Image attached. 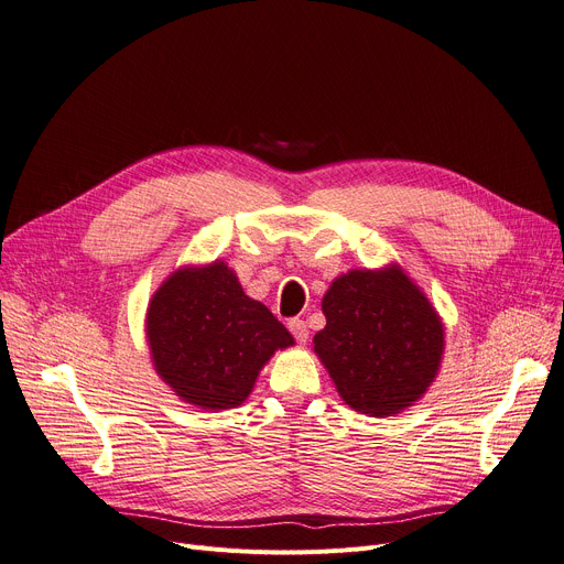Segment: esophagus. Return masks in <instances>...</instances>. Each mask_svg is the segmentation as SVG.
Returning <instances> with one entry per match:
<instances>
[{"label": "esophagus", "mask_w": 564, "mask_h": 564, "mask_svg": "<svg viewBox=\"0 0 564 564\" xmlns=\"http://www.w3.org/2000/svg\"><path fill=\"white\" fill-rule=\"evenodd\" d=\"M288 329H290V334H292L294 338H297V343H306V340H308V327H306L304 319H300V317L290 319V322H288Z\"/></svg>", "instance_id": "1"}]
</instances>
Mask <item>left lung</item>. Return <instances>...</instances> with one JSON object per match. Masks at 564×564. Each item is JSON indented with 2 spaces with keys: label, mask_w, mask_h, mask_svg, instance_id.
I'll return each instance as SVG.
<instances>
[{
  "label": "left lung",
  "mask_w": 564,
  "mask_h": 564,
  "mask_svg": "<svg viewBox=\"0 0 564 564\" xmlns=\"http://www.w3.org/2000/svg\"><path fill=\"white\" fill-rule=\"evenodd\" d=\"M313 349L354 411L387 419L419 402L438 375L446 329L398 262L349 270L322 297Z\"/></svg>",
  "instance_id": "left-lung-1"
}]
</instances>
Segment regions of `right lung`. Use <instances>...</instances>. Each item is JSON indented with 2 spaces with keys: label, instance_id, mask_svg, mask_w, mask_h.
<instances>
[{
  "label": "right lung",
  "instance_id": "right-lung-1",
  "mask_svg": "<svg viewBox=\"0 0 564 564\" xmlns=\"http://www.w3.org/2000/svg\"><path fill=\"white\" fill-rule=\"evenodd\" d=\"M145 340L160 379L205 411L240 406L274 351L294 345L224 260L183 264L164 279L148 302Z\"/></svg>",
  "mask_w": 564,
  "mask_h": 564
}]
</instances>
